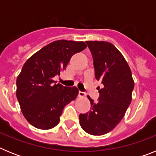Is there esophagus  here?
<instances>
[{"label":"esophagus","mask_w":156,"mask_h":156,"mask_svg":"<svg viewBox=\"0 0 156 156\" xmlns=\"http://www.w3.org/2000/svg\"><path fill=\"white\" fill-rule=\"evenodd\" d=\"M78 96H79L80 98H83V97H85V96H86V94H85L84 92H83V91H79Z\"/></svg>","instance_id":"34e87169"}]
</instances>
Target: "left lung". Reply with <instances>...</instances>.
<instances>
[{"label":"left lung","mask_w":156,"mask_h":156,"mask_svg":"<svg viewBox=\"0 0 156 156\" xmlns=\"http://www.w3.org/2000/svg\"><path fill=\"white\" fill-rule=\"evenodd\" d=\"M92 54L95 77L104 87L98 101L90 96V111L79 116L81 127L91 135H103L114 129L124 116L134 87L131 70L118 49L106 41H86Z\"/></svg>","instance_id":"left-lung-1"}]
</instances>
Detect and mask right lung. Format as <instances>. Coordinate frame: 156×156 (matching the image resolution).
Instances as JSON below:
<instances>
[{"instance_id":"right-lung-1","label":"right lung","mask_w":156,"mask_h":156,"mask_svg":"<svg viewBox=\"0 0 156 156\" xmlns=\"http://www.w3.org/2000/svg\"><path fill=\"white\" fill-rule=\"evenodd\" d=\"M87 48L83 41L59 40L36 52L23 65L16 80V97L24 117L32 126L49 129L58 124L66 105L76 98V87L55 83L74 54Z\"/></svg>"}]
</instances>
